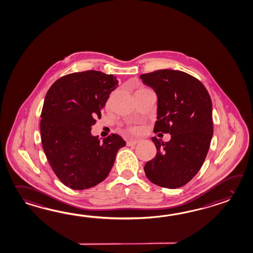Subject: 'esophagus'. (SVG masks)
<instances>
[{
    "instance_id": "1",
    "label": "esophagus",
    "mask_w": 253,
    "mask_h": 253,
    "mask_svg": "<svg viewBox=\"0 0 253 253\" xmlns=\"http://www.w3.org/2000/svg\"><path fill=\"white\" fill-rule=\"evenodd\" d=\"M139 141H140L139 140H128L127 141V145L128 146H134Z\"/></svg>"
}]
</instances>
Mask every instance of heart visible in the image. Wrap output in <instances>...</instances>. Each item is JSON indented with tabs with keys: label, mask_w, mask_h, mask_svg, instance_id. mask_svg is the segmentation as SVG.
Returning <instances> with one entry per match:
<instances>
[{
	"label": "heart",
	"mask_w": 253,
	"mask_h": 253,
	"mask_svg": "<svg viewBox=\"0 0 253 253\" xmlns=\"http://www.w3.org/2000/svg\"><path fill=\"white\" fill-rule=\"evenodd\" d=\"M144 90V89H140V90ZM126 131H127V134L129 135H136L138 134L139 133V131H140V129H138L137 127H129L128 129H126Z\"/></svg>",
	"instance_id": "1"
}]
</instances>
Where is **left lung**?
<instances>
[{
  "label": "left lung",
  "mask_w": 253,
  "mask_h": 253,
  "mask_svg": "<svg viewBox=\"0 0 253 253\" xmlns=\"http://www.w3.org/2000/svg\"><path fill=\"white\" fill-rule=\"evenodd\" d=\"M140 78L157 93L153 131L171 135L167 142L152 137L157 155L145 164V174L156 185L180 188L198 173L207 156L213 134L211 97L201 81L181 71L158 70Z\"/></svg>",
  "instance_id": "obj_1"
}]
</instances>
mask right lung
I'll list each match as a JSON object with an SVG mask.
<instances>
[{"instance_id":"obj_1","label":"right lung","mask_w":253,"mask_h":253,"mask_svg":"<svg viewBox=\"0 0 253 253\" xmlns=\"http://www.w3.org/2000/svg\"><path fill=\"white\" fill-rule=\"evenodd\" d=\"M117 87L113 74L89 70L62 76L46 93L40 123L42 144L53 172L70 189H89L105 180L126 144L115 133L102 141L90 134Z\"/></svg>"}]
</instances>
